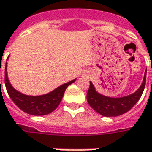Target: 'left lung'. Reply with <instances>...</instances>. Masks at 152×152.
I'll list each match as a JSON object with an SVG mask.
<instances>
[{
    "mask_svg": "<svg viewBox=\"0 0 152 152\" xmlns=\"http://www.w3.org/2000/svg\"><path fill=\"white\" fill-rule=\"evenodd\" d=\"M146 71L141 87L134 94L119 98H109L96 92L93 83L90 82L87 93V100L90 107L104 117H118L126 113L138 102L142 97L146 85Z\"/></svg>",
    "mask_w": 152,
    "mask_h": 152,
    "instance_id": "left-lung-1",
    "label": "left lung"
}]
</instances>
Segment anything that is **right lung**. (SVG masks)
<instances>
[{"instance_id": "right-lung-1", "label": "right lung", "mask_w": 152, "mask_h": 152, "mask_svg": "<svg viewBox=\"0 0 152 152\" xmlns=\"http://www.w3.org/2000/svg\"><path fill=\"white\" fill-rule=\"evenodd\" d=\"M66 83L61 86L57 88L54 91L50 92V94H47L42 96H27L25 94L19 93L18 91L13 88V87L10 85L7 78L6 73V70H5V84H6L7 93L9 94L11 100L15 102V104L20 109L24 111L25 113L30 115L34 116H43L52 113L54 110L57 108L59 103L62 100L63 96L64 94V91L67 87L75 81Z\"/></svg>"}]
</instances>
